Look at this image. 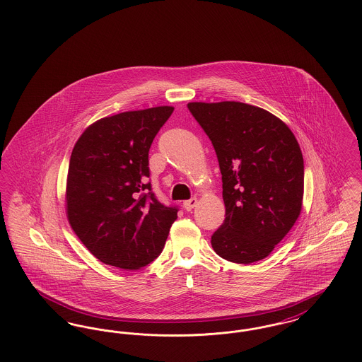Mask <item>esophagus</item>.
<instances>
[{
	"instance_id": "1",
	"label": "esophagus",
	"mask_w": 362,
	"mask_h": 362,
	"mask_svg": "<svg viewBox=\"0 0 362 362\" xmlns=\"http://www.w3.org/2000/svg\"><path fill=\"white\" fill-rule=\"evenodd\" d=\"M197 204H198V199L197 198H191L189 201L183 202V206H185L187 211H189V210H192L194 207L197 206Z\"/></svg>"
}]
</instances>
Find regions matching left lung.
I'll use <instances>...</instances> for the list:
<instances>
[{"mask_svg": "<svg viewBox=\"0 0 362 362\" xmlns=\"http://www.w3.org/2000/svg\"><path fill=\"white\" fill-rule=\"evenodd\" d=\"M187 107L210 138L223 175L225 221L211 236L213 250L241 264L269 257L303 207L304 160L292 130L251 104Z\"/></svg>", "mask_w": 362, "mask_h": 362, "instance_id": "left-lung-1", "label": "left lung"}]
</instances>
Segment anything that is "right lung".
<instances>
[{
  "label": "right lung",
  "mask_w": 362,
  "mask_h": 362,
  "mask_svg": "<svg viewBox=\"0 0 362 362\" xmlns=\"http://www.w3.org/2000/svg\"><path fill=\"white\" fill-rule=\"evenodd\" d=\"M173 112L158 105L105 117L89 124L71 151L66 217L108 266L138 270L153 262L177 218V209L161 205L146 183L151 145Z\"/></svg>",
  "instance_id": "obj_1"
}]
</instances>
